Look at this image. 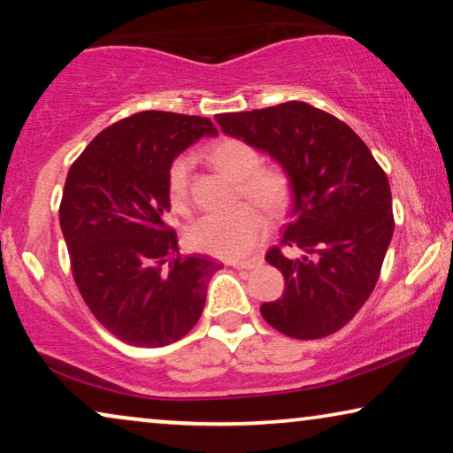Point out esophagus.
Returning a JSON list of instances; mask_svg holds the SVG:
<instances>
[{"mask_svg":"<svg viewBox=\"0 0 453 453\" xmlns=\"http://www.w3.org/2000/svg\"><path fill=\"white\" fill-rule=\"evenodd\" d=\"M259 264H262V259H250V262H231L233 268H237V270H253V268H257Z\"/></svg>","mask_w":453,"mask_h":453,"instance_id":"34e87169","label":"esophagus"}]
</instances>
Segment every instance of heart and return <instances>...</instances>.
<instances>
[{
  "mask_svg": "<svg viewBox=\"0 0 453 453\" xmlns=\"http://www.w3.org/2000/svg\"><path fill=\"white\" fill-rule=\"evenodd\" d=\"M216 169L239 183L241 196L257 203L268 214L287 208L290 196L288 175L280 166H259V154L245 142L226 138L208 150ZM169 202L177 212H188L189 202V158H177L166 179ZM268 234V219L257 206L243 203L228 214L203 216L188 231L191 250L222 259H241L256 250Z\"/></svg>",
  "mask_w": 453,
  "mask_h": 453,
  "instance_id": "b5f03b06",
  "label": "heart"
}]
</instances>
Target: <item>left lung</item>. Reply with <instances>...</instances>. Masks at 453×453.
Wrapping results in <instances>:
<instances>
[{
  "instance_id": "1",
  "label": "left lung",
  "mask_w": 453,
  "mask_h": 453,
  "mask_svg": "<svg viewBox=\"0 0 453 453\" xmlns=\"http://www.w3.org/2000/svg\"><path fill=\"white\" fill-rule=\"evenodd\" d=\"M216 121L226 135L270 154L290 181L293 208L280 247L265 256L282 272L284 293L259 311L290 338L330 336L355 318L380 278L394 234L386 173L344 121L307 103Z\"/></svg>"
}]
</instances>
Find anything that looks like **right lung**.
Instances as JSON below:
<instances>
[{"label":"right lung","instance_id":"add662e5","mask_svg":"<svg viewBox=\"0 0 453 453\" xmlns=\"http://www.w3.org/2000/svg\"><path fill=\"white\" fill-rule=\"evenodd\" d=\"M216 134L208 117L142 111L103 129L67 173L59 225L73 280L121 342L166 346L200 319L220 265L181 257L166 179L185 148Z\"/></svg>","mask_w":453,"mask_h":453}]
</instances>
